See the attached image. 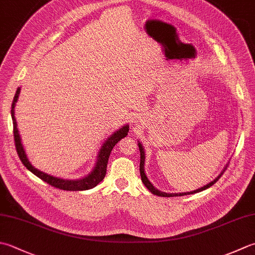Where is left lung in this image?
<instances>
[{"instance_id": "1", "label": "left lung", "mask_w": 255, "mask_h": 255, "mask_svg": "<svg viewBox=\"0 0 255 255\" xmlns=\"http://www.w3.org/2000/svg\"><path fill=\"white\" fill-rule=\"evenodd\" d=\"M138 147H139V151H140V167H139V170H140L141 181L143 182L144 186L147 187L148 190L150 191L151 193L156 194V196H159V197H180V196H186V194H192V193L200 192V191H202V190H206V189H208V188H210L211 186H213V184L216 183V182L219 180V178L221 177V174H220V176H219V177L216 179V180H213L212 182H210L209 184H207V186H204V187H202V188H200V189H197V190L191 191V192H183V193H166V192L159 191L158 189L154 188V187L152 186V184H151V182L148 180V178H147V176H146V173H144V170H143V164H144V162H143V160H144V151H143L142 144H141L140 142L138 143Z\"/></svg>"}]
</instances>
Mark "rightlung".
<instances>
[{
    "label": "right lung",
    "mask_w": 255,
    "mask_h": 255,
    "mask_svg": "<svg viewBox=\"0 0 255 255\" xmlns=\"http://www.w3.org/2000/svg\"><path fill=\"white\" fill-rule=\"evenodd\" d=\"M19 91H21V89L17 88L16 94H15V96H14L11 114H12V119H13V133H14L15 148H16V151H17L19 159H21L22 163L25 167H26V169H28L29 171L33 172L35 176L38 177L39 179H42L43 181L47 182L48 184H51L52 187L61 189V190H67V191L88 190V189L96 187L99 182L103 181L105 176H106L108 158H109V156H111L113 148L115 147V144L121 140V139L127 136V133L129 131V127L124 126L116 132H114L112 136L109 137L106 141H105V143L103 144V147L101 149V151H99L98 161L96 163V167L94 168V170L89 173L87 177H85L84 179H79V180H64V179H61V178L49 176V174L39 171L36 168H34L32 166L31 162L27 160V157H26V154H25V151L23 149L21 138H19L18 130L16 127V121H15V117H14V107H15V103L17 102Z\"/></svg>",
    "instance_id": "obj_1"
}]
</instances>
